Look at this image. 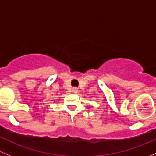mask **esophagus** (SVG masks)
Instances as JSON below:
<instances>
[{
	"label": "esophagus",
	"instance_id": "34e87169",
	"mask_svg": "<svg viewBox=\"0 0 156 156\" xmlns=\"http://www.w3.org/2000/svg\"><path fill=\"white\" fill-rule=\"evenodd\" d=\"M72 91H73V93H75V94H76V93L78 92V89L76 87H73V89H72Z\"/></svg>",
	"mask_w": 156,
	"mask_h": 156
}]
</instances>
